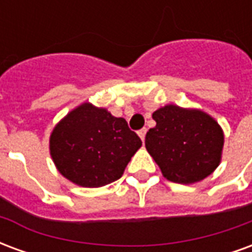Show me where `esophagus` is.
Here are the masks:
<instances>
[{
    "label": "esophagus",
    "mask_w": 252,
    "mask_h": 252,
    "mask_svg": "<svg viewBox=\"0 0 252 252\" xmlns=\"http://www.w3.org/2000/svg\"><path fill=\"white\" fill-rule=\"evenodd\" d=\"M146 133H147V129H146V128H143V129H140V131L137 132V135L142 139V142H144V139H146Z\"/></svg>",
    "instance_id": "34e87169"
}]
</instances>
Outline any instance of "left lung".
I'll return each mask as SVG.
<instances>
[{"instance_id": "8db88e82", "label": "left lung", "mask_w": 252, "mask_h": 252, "mask_svg": "<svg viewBox=\"0 0 252 252\" xmlns=\"http://www.w3.org/2000/svg\"><path fill=\"white\" fill-rule=\"evenodd\" d=\"M153 119L157 126L146 135V148L166 180L190 185L219 167L224 132L211 115L169 104L155 110Z\"/></svg>"}]
</instances>
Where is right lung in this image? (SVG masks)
I'll use <instances>...</instances> for the list:
<instances>
[{
  "label": "right lung",
  "mask_w": 252,
  "mask_h": 252,
  "mask_svg": "<svg viewBox=\"0 0 252 252\" xmlns=\"http://www.w3.org/2000/svg\"><path fill=\"white\" fill-rule=\"evenodd\" d=\"M142 140L126 119L106 108L83 102L54 126L50 155L61 174L82 188H99L119 180Z\"/></svg>",
  "instance_id": "obj_1"
}]
</instances>
